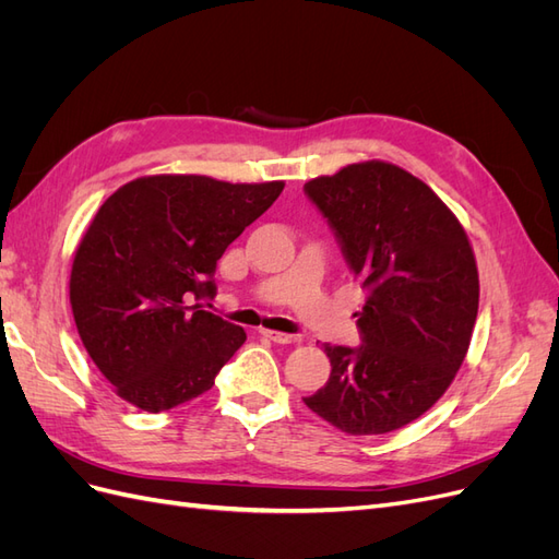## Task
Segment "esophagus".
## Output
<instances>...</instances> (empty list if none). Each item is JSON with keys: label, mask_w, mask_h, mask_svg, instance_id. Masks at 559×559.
Wrapping results in <instances>:
<instances>
[{"label": "esophagus", "mask_w": 559, "mask_h": 559, "mask_svg": "<svg viewBox=\"0 0 559 559\" xmlns=\"http://www.w3.org/2000/svg\"><path fill=\"white\" fill-rule=\"evenodd\" d=\"M261 333L267 337V341H273L277 345H292L298 341L296 335H289V333H277V331H261Z\"/></svg>", "instance_id": "esophagus-1"}]
</instances>
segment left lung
Segmentation results:
<instances>
[{
  "instance_id": "1",
  "label": "left lung",
  "mask_w": 559,
  "mask_h": 559,
  "mask_svg": "<svg viewBox=\"0 0 559 559\" xmlns=\"http://www.w3.org/2000/svg\"><path fill=\"white\" fill-rule=\"evenodd\" d=\"M326 218L366 306L359 347H324L329 382L308 408L352 436L401 429L445 394L478 317L466 233L425 181L368 160L302 186Z\"/></svg>"
}]
</instances>
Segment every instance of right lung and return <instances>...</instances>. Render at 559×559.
Wrapping results in <instances>:
<instances>
[{
    "label": "right lung",
    "instance_id": "obj_1",
    "mask_svg": "<svg viewBox=\"0 0 559 559\" xmlns=\"http://www.w3.org/2000/svg\"><path fill=\"white\" fill-rule=\"evenodd\" d=\"M282 189L160 175L105 200L76 249L70 300L83 347L118 396L163 413L212 389L247 333L200 300L214 298L216 261Z\"/></svg>",
    "mask_w": 559,
    "mask_h": 559
}]
</instances>
